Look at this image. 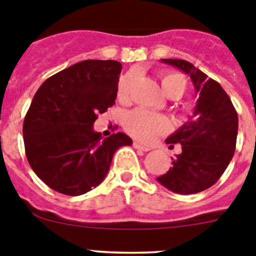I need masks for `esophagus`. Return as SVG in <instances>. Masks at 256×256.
I'll use <instances>...</instances> for the list:
<instances>
[{"label":"esophagus","instance_id":"obj_1","mask_svg":"<svg viewBox=\"0 0 256 256\" xmlns=\"http://www.w3.org/2000/svg\"><path fill=\"white\" fill-rule=\"evenodd\" d=\"M133 148H137V150H141V151H150L151 148H148V146H144V144H141L140 142L134 141L133 142Z\"/></svg>","mask_w":256,"mask_h":256}]
</instances>
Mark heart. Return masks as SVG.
<instances>
[{"mask_svg": "<svg viewBox=\"0 0 256 256\" xmlns=\"http://www.w3.org/2000/svg\"><path fill=\"white\" fill-rule=\"evenodd\" d=\"M134 80V74L126 73L120 76L118 82V97L122 101L130 98V87ZM162 88L164 94L169 97H180L184 94L187 88L186 76L176 72H166L160 76ZM126 130L134 138L142 142H150L156 136L166 133L170 130V122L162 114L148 112L144 108H136L126 114L123 120Z\"/></svg>", "mask_w": 256, "mask_h": 256, "instance_id": "heart-1", "label": "heart"}]
</instances>
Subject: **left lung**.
<instances>
[{
    "instance_id": "obj_1",
    "label": "left lung",
    "mask_w": 256,
    "mask_h": 256,
    "mask_svg": "<svg viewBox=\"0 0 256 256\" xmlns=\"http://www.w3.org/2000/svg\"><path fill=\"white\" fill-rule=\"evenodd\" d=\"M162 61L188 74L198 102L194 116L166 138L172 148L180 144L182 152L173 159V166L156 180L176 194H198L212 187L234 158L238 116L228 94L214 79L186 60Z\"/></svg>"
}]
</instances>
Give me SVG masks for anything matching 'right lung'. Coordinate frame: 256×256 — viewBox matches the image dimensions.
I'll return each mask as SVG.
<instances>
[{
  "mask_svg": "<svg viewBox=\"0 0 256 256\" xmlns=\"http://www.w3.org/2000/svg\"><path fill=\"white\" fill-rule=\"evenodd\" d=\"M122 64L84 60L46 79L22 124L26 155L50 188L79 196L98 186L114 152L132 140L118 132L102 140L94 130L97 115L115 104Z\"/></svg>",
  "mask_w": 256,
  "mask_h": 256,
  "instance_id": "add662e5",
  "label": "right lung"
}]
</instances>
